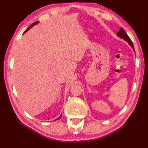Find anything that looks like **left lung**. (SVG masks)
<instances>
[{
  "label": "left lung",
  "mask_w": 148,
  "mask_h": 148,
  "mask_svg": "<svg viewBox=\"0 0 148 148\" xmlns=\"http://www.w3.org/2000/svg\"><path fill=\"white\" fill-rule=\"evenodd\" d=\"M117 35H118V36L119 37H120V38H123L124 40H125V41H127V42H128L129 45H130L131 46V47H132V48H133L134 51L135 52V51H134L133 43H132V40H130V37H129L128 35H127V34L126 33V32H125V30H124L123 29V28H120V29L119 30L118 33H117Z\"/></svg>",
  "instance_id": "1"
}]
</instances>
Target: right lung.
Segmentation results:
<instances>
[{
	"label": "right lung",
	"mask_w": 148,
	"mask_h": 148,
	"mask_svg": "<svg viewBox=\"0 0 148 148\" xmlns=\"http://www.w3.org/2000/svg\"><path fill=\"white\" fill-rule=\"evenodd\" d=\"M37 23H38V21H36V22H35V23H33V24H32V25H30V26H29V27H28V28H27V29L25 30L24 33H25V32H27V31H28V30H29V29H30V28H32V27H33V26H34V25H35V24H37ZM61 117H62V116H61V115H60V116H59V117H58V118L56 119V120H58V119H60V118H61Z\"/></svg>",
	"instance_id": "right-lung-1"
}]
</instances>
